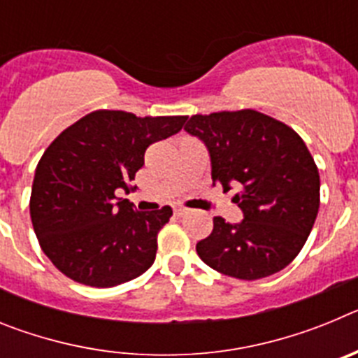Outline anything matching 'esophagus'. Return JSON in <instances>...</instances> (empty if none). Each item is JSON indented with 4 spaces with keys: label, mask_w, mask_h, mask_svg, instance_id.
Listing matches in <instances>:
<instances>
[{
    "label": "esophagus",
    "mask_w": 358,
    "mask_h": 358,
    "mask_svg": "<svg viewBox=\"0 0 358 358\" xmlns=\"http://www.w3.org/2000/svg\"><path fill=\"white\" fill-rule=\"evenodd\" d=\"M173 213H176L177 217H182V215L188 213V208H185V206H176V208H173Z\"/></svg>",
    "instance_id": "34e87169"
}]
</instances>
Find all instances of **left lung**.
Instances as JSON below:
<instances>
[{"instance_id":"left-lung-1","label":"left lung","mask_w":358,"mask_h":358,"mask_svg":"<svg viewBox=\"0 0 358 358\" xmlns=\"http://www.w3.org/2000/svg\"><path fill=\"white\" fill-rule=\"evenodd\" d=\"M185 131L206 145L211 179L243 213L238 224L213 218L197 243L201 260L238 280L280 273L299 255L319 211V172L305 141L283 122L252 109L195 115Z\"/></svg>"}]
</instances>
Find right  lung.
<instances>
[{
    "instance_id": "1",
    "label": "right lung",
    "mask_w": 358,
    "mask_h": 358,
    "mask_svg": "<svg viewBox=\"0 0 358 358\" xmlns=\"http://www.w3.org/2000/svg\"><path fill=\"white\" fill-rule=\"evenodd\" d=\"M186 116L93 110L57 136L31 185L30 217L41 249L62 274L107 289L154 264L157 233L172 208L134 211L116 189L131 192L145 150L181 131Z\"/></svg>"
}]
</instances>
